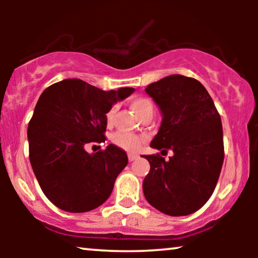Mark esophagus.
Segmentation results:
<instances>
[{
	"mask_svg": "<svg viewBox=\"0 0 258 258\" xmlns=\"http://www.w3.org/2000/svg\"><path fill=\"white\" fill-rule=\"evenodd\" d=\"M136 158H137V155H135V154H129V155H128V160H129L130 162L135 161Z\"/></svg>",
	"mask_w": 258,
	"mask_h": 258,
	"instance_id": "esophagus-1",
	"label": "esophagus"
}]
</instances>
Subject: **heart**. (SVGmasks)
<instances>
[{
  "mask_svg": "<svg viewBox=\"0 0 258 258\" xmlns=\"http://www.w3.org/2000/svg\"><path fill=\"white\" fill-rule=\"evenodd\" d=\"M130 108L133 109V111L135 112L136 116L140 119L147 117V116L153 117L154 110H155L154 102L151 101L150 98L144 97V96H139V97L133 98V100L130 101ZM115 112H116L115 107H111L109 109L107 115H105L107 124L110 125L112 121H114ZM112 142L123 150L136 151L141 147V144H142L143 139L137 135H134V134L117 133L112 136Z\"/></svg>",
  "mask_w": 258,
  "mask_h": 258,
  "instance_id": "obj_1",
  "label": "heart"
}]
</instances>
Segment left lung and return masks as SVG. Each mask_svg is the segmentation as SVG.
Returning <instances> with one entry per match:
<instances>
[{"label": "left lung", "instance_id": "left-lung-1", "mask_svg": "<svg viewBox=\"0 0 258 258\" xmlns=\"http://www.w3.org/2000/svg\"><path fill=\"white\" fill-rule=\"evenodd\" d=\"M161 109L162 119L150 147L172 150L168 161L144 155L150 171L143 181L146 200L161 213L185 216L213 195L224 160L221 116L203 84L170 75L146 88Z\"/></svg>", "mask_w": 258, "mask_h": 258}]
</instances>
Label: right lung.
Segmentation results:
<instances>
[{"label":"right lung","instance_id":"1","mask_svg":"<svg viewBox=\"0 0 258 258\" xmlns=\"http://www.w3.org/2000/svg\"><path fill=\"white\" fill-rule=\"evenodd\" d=\"M134 88L104 91L79 79L51 84L38 98L28 125L29 160L47 199L69 213L103 204L128 164L121 148L109 144L88 154L90 142H104L105 115Z\"/></svg>","mask_w":258,"mask_h":258}]
</instances>
